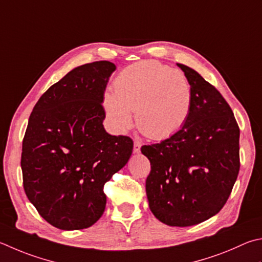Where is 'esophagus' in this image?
<instances>
[{"instance_id":"1","label":"esophagus","mask_w":262,"mask_h":262,"mask_svg":"<svg viewBox=\"0 0 262 262\" xmlns=\"http://www.w3.org/2000/svg\"><path fill=\"white\" fill-rule=\"evenodd\" d=\"M141 146H142V144H141V142H139V141H135L134 142V154H140V151H141Z\"/></svg>"}]
</instances>
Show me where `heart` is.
Here are the masks:
<instances>
[{
    "label": "heart",
    "instance_id": "heart-1",
    "mask_svg": "<svg viewBox=\"0 0 262 262\" xmlns=\"http://www.w3.org/2000/svg\"><path fill=\"white\" fill-rule=\"evenodd\" d=\"M113 88L115 94L104 95L103 105L118 134L129 129L132 112H136L137 127L144 135L166 139L183 126L191 107V88L184 74L155 60L127 66Z\"/></svg>",
    "mask_w": 262,
    "mask_h": 262
}]
</instances>
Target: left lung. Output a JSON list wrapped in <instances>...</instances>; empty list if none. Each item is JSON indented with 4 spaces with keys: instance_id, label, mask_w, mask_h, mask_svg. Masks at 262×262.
<instances>
[{
    "instance_id": "obj_1",
    "label": "left lung",
    "mask_w": 262,
    "mask_h": 262,
    "mask_svg": "<svg viewBox=\"0 0 262 262\" xmlns=\"http://www.w3.org/2000/svg\"><path fill=\"white\" fill-rule=\"evenodd\" d=\"M191 88V107L179 132L143 145L151 172L145 190L154 215L189 227L220 212L239 172V128L229 104L197 71L178 64Z\"/></svg>"
}]
</instances>
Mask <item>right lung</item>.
<instances>
[{"instance_id": "add662e5", "label": "right lung", "mask_w": 262, "mask_h": 262, "mask_svg": "<svg viewBox=\"0 0 262 262\" xmlns=\"http://www.w3.org/2000/svg\"><path fill=\"white\" fill-rule=\"evenodd\" d=\"M116 65L84 64L52 84L35 104L23 141L26 196L61 230L84 229L103 215L104 184L129 160L133 141L105 130L103 98Z\"/></svg>"}]
</instances>
